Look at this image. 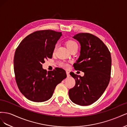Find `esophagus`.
<instances>
[{
	"label": "esophagus",
	"instance_id": "34e87169",
	"mask_svg": "<svg viewBox=\"0 0 127 127\" xmlns=\"http://www.w3.org/2000/svg\"><path fill=\"white\" fill-rule=\"evenodd\" d=\"M66 74L67 75V77H69L70 76V74H69V72L68 71H66Z\"/></svg>",
	"mask_w": 127,
	"mask_h": 127
}]
</instances>
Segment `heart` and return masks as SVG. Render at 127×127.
<instances>
[{"mask_svg":"<svg viewBox=\"0 0 127 127\" xmlns=\"http://www.w3.org/2000/svg\"><path fill=\"white\" fill-rule=\"evenodd\" d=\"M66 46H67V48L70 50H71L73 48L76 47H78V44L74 40H68L66 42ZM57 48H58V44H55L54 48H53V53H55L56 51ZM60 66L61 67H63V68H68L69 67V64H68L66 63H64V62L60 63Z\"/></svg>","mask_w":127,"mask_h":127,"instance_id":"heart-1","label":"heart"}]
</instances>
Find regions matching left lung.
<instances>
[{"mask_svg":"<svg viewBox=\"0 0 127 127\" xmlns=\"http://www.w3.org/2000/svg\"><path fill=\"white\" fill-rule=\"evenodd\" d=\"M81 45L80 56L74 64L75 69L84 72L82 77L71 72L75 86L69 90L74 103L89 105L100 97L108 86L111 71V57L103 41L93 34L81 33L73 36Z\"/></svg>","mask_w":127,"mask_h":127,"instance_id":"1","label":"left lung"}]
</instances>
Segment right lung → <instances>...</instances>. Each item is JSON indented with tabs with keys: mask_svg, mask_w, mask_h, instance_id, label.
I'll return each mask as SVG.
<instances>
[{
	"mask_svg": "<svg viewBox=\"0 0 127 127\" xmlns=\"http://www.w3.org/2000/svg\"><path fill=\"white\" fill-rule=\"evenodd\" d=\"M62 35L53 30L37 31L25 37L14 58L15 79L20 92L29 100L42 102L50 98L58 84L67 77L65 70L42 68L45 60L52 58L55 44Z\"/></svg>",
	"mask_w": 127,
	"mask_h": 127,
	"instance_id": "right-lung-1",
	"label": "right lung"
}]
</instances>
